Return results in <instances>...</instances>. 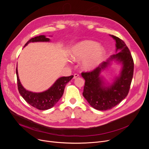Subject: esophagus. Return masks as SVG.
<instances>
[{
  "label": "esophagus",
  "instance_id": "34e87169",
  "mask_svg": "<svg viewBox=\"0 0 149 149\" xmlns=\"http://www.w3.org/2000/svg\"><path fill=\"white\" fill-rule=\"evenodd\" d=\"M79 77V75L78 74H75L74 75V79H77V77Z\"/></svg>",
  "mask_w": 149,
  "mask_h": 149
}]
</instances>
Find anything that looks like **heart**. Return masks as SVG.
Here are the masks:
<instances>
[{"instance_id":"obj_1","label":"heart","mask_w":149,"mask_h":149,"mask_svg":"<svg viewBox=\"0 0 149 149\" xmlns=\"http://www.w3.org/2000/svg\"><path fill=\"white\" fill-rule=\"evenodd\" d=\"M105 56L103 46L94 41L84 40L75 44L70 51L69 56L73 61H82V68L92 70L102 62Z\"/></svg>"}]
</instances>
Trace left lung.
Returning a JSON list of instances; mask_svg holds the SVG:
<instances>
[{
  "instance_id": "obj_1",
  "label": "left lung",
  "mask_w": 149,
  "mask_h": 149,
  "mask_svg": "<svg viewBox=\"0 0 149 149\" xmlns=\"http://www.w3.org/2000/svg\"><path fill=\"white\" fill-rule=\"evenodd\" d=\"M110 36L115 40L116 54L92 71L81 73L85 80L83 95L92 107L99 111L111 109L127 97L134 75V60L127 46L120 38ZM112 61L121 63L122 68L120 75L109 84L105 83L100 73Z\"/></svg>"
}]
</instances>
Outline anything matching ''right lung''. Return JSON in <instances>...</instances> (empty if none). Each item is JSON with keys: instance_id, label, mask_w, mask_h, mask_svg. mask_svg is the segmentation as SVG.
<instances>
[{"instance_id": "obj_1", "label": "right lung", "mask_w": 149, "mask_h": 149, "mask_svg": "<svg viewBox=\"0 0 149 149\" xmlns=\"http://www.w3.org/2000/svg\"><path fill=\"white\" fill-rule=\"evenodd\" d=\"M49 42L50 39L46 38L44 35L37 36L31 38L24 47L31 42ZM16 75L18 90L21 96L31 106L41 111L48 110L56 105L63 94L66 84L74 77L73 75L60 77L48 90L42 92H33L27 91L23 88L19 80L17 68H16Z\"/></svg>"}]
</instances>
